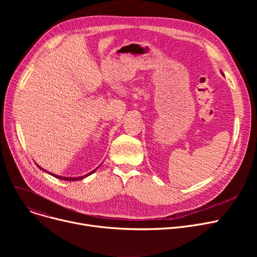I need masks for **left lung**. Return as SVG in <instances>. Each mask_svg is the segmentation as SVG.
<instances>
[{
  "mask_svg": "<svg viewBox=\"0 0 257 257\" xmlns=\"http://www.w3.org/2000/svg\"><path fill=\"white\" fill-rule=\"evenodd\" d=\"M221 74H222V75H223V76H224V74H223V72H221Z\"/></svg>",
  "mask_w": 257,
  "mask_h": 257,
  "instance_id": "8db88e82",
  "label": "left lung"
}]
</instances>
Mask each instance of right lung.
Returning a JSON list of instances; mask_svg holds the SVG:
<instances>
[{
	"label": "right lung",
	"instance_id": "right-lung-1",
	"mask_svg": "<svg viewBox=\"0 0 257 257\" xmlns=\"http://www.w3.org/2000/svg\"><path fill=\"white\" fill-rule=\"evenodd\" d=\"M36 166L42 170V171H45L46 173H48V174H50V175H52L53 177H55V178H57V179H61V180H66V181H78V180H81V179H83V178H86L87 176H89V175H91L93 172H96L97 170H98V168L100 167H98L97 169H94L93 171H91V172H89L88 174H85V175H83V176H79V177H64V176H59V175H55V174H53V173H50V172H48V171H46L45 169H43L42 167H39L37 164H36Z\"/></svg>",
	"mask_w": 257,
	"mask_h": 257
}]
</instances>
